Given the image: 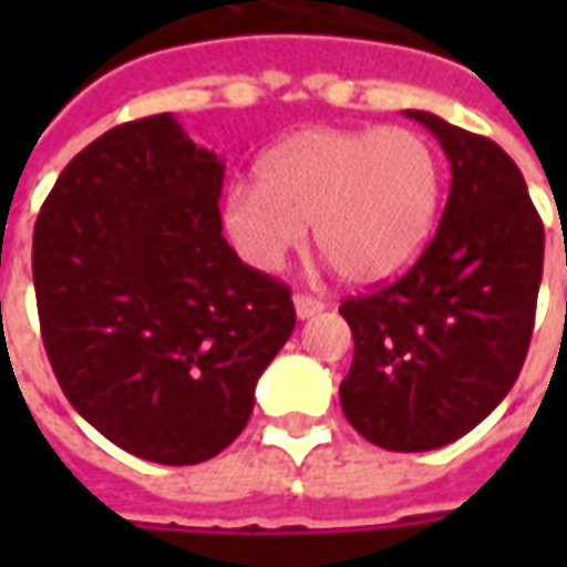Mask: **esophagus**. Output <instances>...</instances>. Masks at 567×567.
<instances>
[{
	"mask_svg": "<svg viewBox=\"0 0 567 567\" xmlns=\"http://www.w3.org/2000/svg\"><path fill=\"white\" fill-rule=\"evenodd\" d=\"M324 303H321L319 297H309V295H295V312L297 319H312V316H319Z\"/></svg>",
	"mask_w": 567,
	"mask_h": 567,
	"instance_id": "1",
	"label": "esophagus"
}]
</instances>
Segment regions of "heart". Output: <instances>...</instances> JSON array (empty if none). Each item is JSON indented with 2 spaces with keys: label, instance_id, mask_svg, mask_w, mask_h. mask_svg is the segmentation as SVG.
Masks as SVG:
<instances>
[{
  "label": "heart",
  "instance_id": "heart-1",
  "mask_svg": "<svg viewBox=\"0 0 567 567\" xmlns=\"http://www.w3.org/2000/svg\"><path fill=\"white\" fill-rule=\"evenodd\" d=\"M440 203L437 157L419 133L300 130L224 190V234L260 272L316 243L349 282L392 279L425 248Z\"/></svg>",
  "mask_w": 567,
  "mask_h": 567
}]
</instances>
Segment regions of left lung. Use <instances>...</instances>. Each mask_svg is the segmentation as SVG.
Masks as SVG:
<instances>
[{"label":"left lung","mask_w":567,"mask_h":567,"mask_svg":"<svg viewBox=\"0 0 567 567\" xmlns=\"http://www.w3.org/2000/svg\"><path fill=\"white\" fill-rule=\"evenodd\" d=\"M450 161L452 185L422 258L343 300L355 358L340 382L349 425L392 452L440 450L507 398L523 370L544 272V224L519 166L486 136L406 109Z\"/></svg>","instance_id":"obj_1"}]
</instances>
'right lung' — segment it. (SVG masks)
<instances>
[{
    "label": "right lung",
    "mask_w": 567,
    "mask_h": 567,
    "mask_svg": "<svg viewBox=\"0 0 567 567\" xmlns=\"http://www.w3.org/2000/svg\"><path fill=\"white\" fill-rule=\"evenodd\" d=\"M221 185L215 151L151 115L75 154L35 221L32 282L56 382L145 462L227 450L295 331L291 291L227 246Z\"/></svg>",
    "instance_id": "obj_1"
}]
</instances>
